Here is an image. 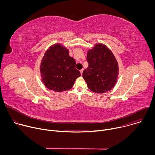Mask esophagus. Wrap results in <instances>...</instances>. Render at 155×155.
Returning <instances> with one entry per match:
<instances>
[{"label":"esophagus","mask_w":155,"mask_h":155,"mask_svg":"<svg viewBox=\"0 0 155 155\" xmlns=\"http://www.w3.org/2000/svg\"><path fill=\"white\" fill-rule=\"evenodd\" d=\"M83 70H84V69H81V70H80V73H81V75H82L83 72Z\"/></svg>","instance_id":"1"}]
</instances>
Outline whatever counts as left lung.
Wrapping results in <instances>:
<instances>
[{
    "label": "left lung",
    "instance_id": "obj_1",
    "mask_svg": "<svg viewBox=\"0 0 155 155\" xmlns=\"http://www.w3.org/2000/svg\"><path fill=\"white\" fill-rule=\"evenodd\" d=\"M88 68L83 78L93 92L104 93L115 86L119 74L118 62L112 52L102 43H96L87 51Z\"/></svg>",
    "mask_w": 155,
    "mask_h": 155
}]
</instances>
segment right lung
Listing matches in <instances>:
<instances>
[{
	"label": "right lung",
	"instance_id": "1",
	"mask_svg": "<svg viewBox=\"0 0 155 155\" xmlns=\"http://www.w3.org/2000/svg\"><path fill=\"white\" fill-rule=\"evenodd\" d=\"M75 65L76 62L69 56L67 48L60 43L54 44L45 51L41 59V81L48 89L55 92L69 90L76 79L81 76Z\"/></svg>",
	"mask_w": 155,
	"mask_h": 155
}]
</instances>
